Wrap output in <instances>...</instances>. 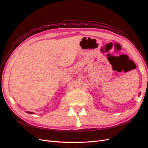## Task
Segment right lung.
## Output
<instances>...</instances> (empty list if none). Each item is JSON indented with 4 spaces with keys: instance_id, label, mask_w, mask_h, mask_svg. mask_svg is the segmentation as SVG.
I'll list each match as a JSON object with an SVG mask.
<instances>
[{
    "instance_id": "add662e5",
    "label": "right lung",
    "mask_w": 148,
    "mask_h": 148,
    "mask_svg": "<svg viewBox=\"0 0 148 148\" xmlns=\"http://www.w3.org/2000/svg\"><path fill=\"white\" fill-rule=\"evenodd\" d=\"M28 113H29V114H33L32 112H28Z\"/></svg>"
}]
</instances>
